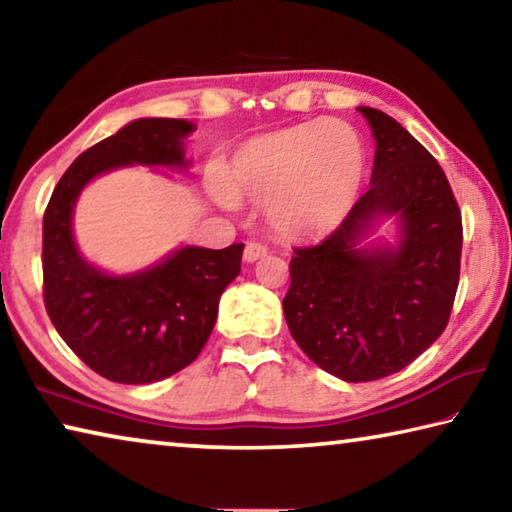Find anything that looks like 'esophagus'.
I'll list each match as a JSON object with an SVG mask.
<instances>
[{
    "label": "esophagus",
    "instance_id": "1",
    "mask_svg": "<svg viewBox=\"0 0 512 512\" xmlns=\"http://www.w3.org/2000/svg\"><path fill=\"white\" fill-rule=\"evenodd\" d=\"M266 253H268V248H266L264 244H257V241H250V244H248L246 250H244V259H246V262H257V259L266 257Z\"/></svg>",
    "mask_w": 512,
    "mask_h": 512
}]
</instances>
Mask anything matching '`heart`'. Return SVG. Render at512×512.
I'll return each instance as SVG.
<instances>
[{
  "label": "heart",
  "mask_w": 512,
  "mask_h": 512,
  "mask_svg": "<svg viewBox=\"0 0 512 512\" xmlns=\"http://www.w3.org/2000/svg\"><path fill=\"white\" fill-rule=\"evenodd\" d=\"M366 167L352 126L316 119L241 144L221 173V189L235 203H268V221L282 237L320 239L357 203Z\"/></svg>",
  "instance_id": "1"
}]
</instances>
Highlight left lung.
<instances>
[{"label": "left lung", "instance_id": "1", "mask_svg": "<svg viewBox=\"0 0 512 512\" xmlns=\"http://www.w3.org/2000/svg\"><path fill=\"white\" fill-rule=\"evenodd\" d=\"M377 151L370 189L318 246L296 248L284 318L302 352L343 381L400 372L443 334L461 275V210L436 158L386 112L361 106ZM397 215V247L360 246Z\"/></svg>", "mask_w": 512, "mask_h": 512}]
</instances>
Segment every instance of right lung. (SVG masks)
<instances>
[{"label":"right lung","instance_id":"1","mask_svg":"<svg viewBox=\"0 0 512 512\" xmlns=\"http://www.w3.org/2000/svg\"><path fill=\"white\" fill-rule=\"evenodd\" d=\"M185 119H135L90 146L58 180L42 219L45 307L85 366L117 384H151L189 366L210 339L219 298L241 271L244 244L185 246L133 275L85 262L72 235L76 198L92 178L128 164L185 169Z\"/></svg>","mask_w":512,"mask_h":512}]
</instances>
